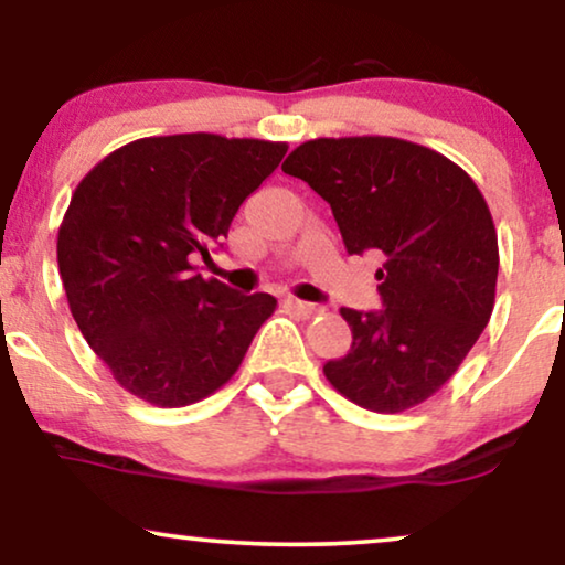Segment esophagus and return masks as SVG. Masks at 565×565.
<instances>
[{"label": "esophagus", "mask_w": 565, "mask_h": 565, "mask_svg": "<svg viewBox=\"0 0 565 565\" xmlns=\"http://www.w3.org/2000/svg\"><path fill=\"white\" fill-rule=\"evenodd\" d=\"M285 306L292 308V311L300 313V316H313L316 311H319V306H316V303H308V300H300V298H292V296L285 298Z\"/></svg>", "instance_id": "esophagus-1"}]
</instances>
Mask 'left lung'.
Returning a JSON list of instances; mask_svg holds the SVG:
<instances>
[{
	"label": "left lung",
	"mask_w": 565,
	"mask_h": 565,
	"mask_svg": "<svg viewBox=\"0 0 565 565\" xmlns=\"http://www.w3.org/2000/svg\"><path fill=\"white\" fill-rule=\"evenodd\" d=\"M282 172L327 200L347 252L383 259V308H342L352 347L323 375L377 414L435 396L493 311L499 244L481 190L443 153L388 136L306 141Z\"/></svg>",
	"instance_id": "8db88e82"
}]
</instances>
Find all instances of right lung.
I'll return each mask as SVG.
<instances>
[{
	"label": "right lung",
	"instance_id": "obj_1",
	"mask_svg": "<svg viewBox=\"0 0 565 565\" xmlns=\"http://www.w3.org/2000/svg\"><path fill=\"white\" fill-rule=\"evenodd\" d=\"M285 151L288 143L215 134L138 138L74 190L58 273L76 327L128 393L190 406L242 365L277 300L205 280L192 262L211 259Z\"/></svg>",
	"mask_w": 565,
	"mask_h": 565
}]
</instances>
